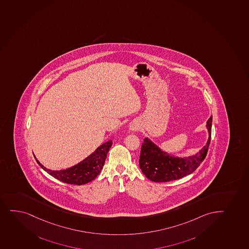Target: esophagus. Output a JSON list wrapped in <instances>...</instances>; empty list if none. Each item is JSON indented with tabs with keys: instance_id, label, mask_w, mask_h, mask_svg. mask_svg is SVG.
I'll return each instance as SVG.
<instances>
[{
	"instance_id": "obj_1",
	"label": "esophagus",
	"mask_w": 249,
	"mask_h": 249,
	"mask_svg": "<svg viewBox=\"0 0 249 249\" xmlns=\"http://www.w3.org/2000/svg\"><path fill=\"white\" fill-rule=\"evenodd\" d=\"M130 129L132 131H137L139 129V125L137 123H131L130 125Z\"/></svg>"
}]
</instances>
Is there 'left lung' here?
Instances as JSON below:
<instances>
[{
    "label": "left lung",
    "instance_id": "8db88e82",
    "mask_svg": "<svg viewBox=\"0 0 249 249\" xmlns=\"http://www.w3.org/2000/svg\"><path fill=\"white\" fill-rule=\"evenodd\" d=\"M209 139L198 153L184 158L172 157L151 142L148 138L143 141L141 149L139 166L146 178L154 182H168L180 179L193 173L206 157L211 140L212 117L207 122Z\"/></svg>",
    "mask_w": 249,
    "mask_h": 249
}]
</instances>
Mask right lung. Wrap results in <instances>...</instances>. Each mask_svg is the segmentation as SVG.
Masks as SVG:
<instances>
[{
	"mask_svg": "<svg viewBox=\"0 0 249 249\" xmlns=\"http://www.w3.org/2000/svg\"><path fill=\"white\" fill-rule=\"evenodd\" d=\"M112 141L104 143L103 145L96 149V151L91 154L89 157H87L83 161L78 163V165L63 171L48 170L47 168L41 165L37 160L36 161L44 171L54 177L55 179L66 184L81 185L92 181L99 175L105 162L107 154L108 152L110 147L112 146Z\"/></svg>",
	"mask_w": 249,
	"mask_h": 249,
	"instance_id": "1",
	"label": "right lung"
}]
</instances>
